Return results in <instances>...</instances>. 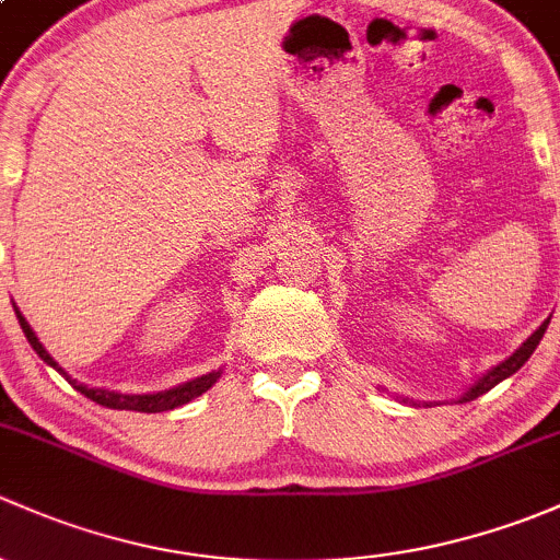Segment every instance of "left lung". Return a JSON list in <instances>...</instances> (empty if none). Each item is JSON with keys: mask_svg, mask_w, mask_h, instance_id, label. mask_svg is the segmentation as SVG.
Wrapping results in <instances>:
<instances>
[{"mask_svg": "<svg viewBox=\"0 0 560 560\" xmlns=\"http://www.w3.org/2000/svg\"><path fill=\"white\" fill-rule=\"evenodd\" d=\"M552 318V315H550ZM550 318H547L545 323H541V326L537 328V331L532 334V337L526 339V342L521 345V348L515 350V353L510 355V359H504L501 361V364H495V366H491L488 369L486 374H482L480 380H475V385H469V388H466V394L464 396H458V405H464V401H475L477 396H482V394H488V390L491 388H495V385L501 383V380H506V377H512V374L517 372V369H521L523 364H526L528 359H532V353L534 350H537V345L541 342V337H545V331H547V323H550ZM405 401V405H412V407H420V401H412V399H401ZM434 405V401H423V407H431Z\"/></svg>", "mask_w": 560, "mask_h": 560, "instance_id": "left-lung-1", "label": "left lung"}]
</instances>
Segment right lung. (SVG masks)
I'll return each mask as SVG.
<instances>
[{
  "label": "right lung",
  "mask_w": 560,
  "mask_h": 560,
  "mask_svg": "<svg viewBox=\"0 0 560 560\" xmlns=\"http://www.w3.org/2000/svg\"><path fill=\"white\" fill-rule=\"evenodd\" d=\"M15 318H19L23 334H26V339H28V345L34 348V353H37L45 364L54 366L59 374H65V377L69 380V385H72L74 390H80L85 399L96 401V405L109 407V409H131V412H170V409L188 405V401H194L196 396H201L205 390H210L212 385L218 383V377L223 374V369H215V372H207V374H201V377L188 380V383L175 385V388H170V390H159V394H118V390H107V388H89V385H83V383H78V380L69 377L65 369L59 366V361H54V355L43 348V342H39L37 334L32 331V326H28V320L23 318L19 307H15Z\"/></svg>",
  "instance_id": "obj_1"
}]
</instances>
